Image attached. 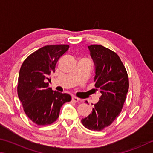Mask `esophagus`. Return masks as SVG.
Returning <instances> with one entry per match:
<instances>
[{"mask_svg": "<svg viewBox=\"0 0 153 153\" xmlns=\"http://www.w3.org/2000/svg\"><path fill=\"white\" fill-rule=\"evenodd\" d=\"M72 100L74 102L76 103V102H78V101H79L80 100H79V98H78L77 97H76V96H72Z\"/></svg>", "mask_w": 153, "mask_h": 153, "instance_id": "esophagus-1", "label": "esophagus"}]
</instances>
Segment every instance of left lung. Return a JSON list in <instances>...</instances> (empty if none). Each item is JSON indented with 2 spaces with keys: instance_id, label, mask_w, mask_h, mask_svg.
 I'll list each match as a JSON object with an SVG mask.
<instances>
[{
  "instance_id": "left-lung-1",
  "label": "left lung",
  "mask_w": 153,
  "mask_h": 153,
  "mask_svg": "<svg viewBox=\"0 0 153 153\" xmlns=\"http://www.w3.org/2000/svg\"><path fill=\"white\" fill-rule=\"evenodd\" d=\"M88 48L95 64V87L100 89L101 95L91 113L81 122L87 129L101 131L118 117L129 81L126 70L116 53L101 45H91Z\"/></svg>"
}]
</instances>
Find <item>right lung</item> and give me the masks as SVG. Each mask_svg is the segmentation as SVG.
I'll return each mask as SVG.
<instances>
[{"mask_svg": "<svg viewBox=\"0 0 153 153\" xmlns=\"http://www.w3.org/2000/svg\"><path fill=\"white\" fill-rule=\"evenodd\" d=\"M68 48L66 44L45 45L29 55L21 65L18 96L27 116L37 125L52 124L58 119L62 105L71 100L69 94L53 91L45 82Z\"/></svg>", "mask_w": 153, "mask_h": 153, "instance_id": "1", "label": "right lung"}]
</instances>
